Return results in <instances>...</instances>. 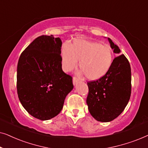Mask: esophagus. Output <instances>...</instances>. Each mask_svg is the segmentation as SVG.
<instances>
[{"instance_id":"1","label":"esophagus","mask_w":148,"mask_h":148,"mask_svg":"<svg viewBox=\"0 0 148 148\" xmlns=\"http://www.w3.org/2000/svg\"><path fill=\"white\" fill-rule=\"evenodd\" d=\"M79 79L77 78L76 77H74L73 79V83L74 85H75L77 83L79 82Z\"/></svg>"}]
</instances>
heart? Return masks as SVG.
<instances>
[{
    "label": "heart",
    "instance_id": "b5f03b06",
    "mask_svg": "<svg viewBox=\"0 0 148 148\" xmlns=\"http://www.w3.org/2000/svg\"><path fill=\"white\" fill-rule=\"evenodd\" d=\"M62 66L64 71H70L78 65L90 80L104 77L113 63L112 50L108 45L84 39H75L71 45L62 44Z\"/></svg>",
    "mask_w": 148,
    "mask_h": 148
}]
</instances>
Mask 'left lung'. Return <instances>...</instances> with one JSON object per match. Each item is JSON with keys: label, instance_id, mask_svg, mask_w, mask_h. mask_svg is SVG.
Instances as JSON below:
<instances>
[{"label": "left lung", "instance_id": "left-lung-1", "mask_svg": "<svg viewBox=\"0 0 148 148\" xmlns=\"http://www.w3.org/2000/svg\"><path fill=\"white\" fill-rule=\"evenodd\" d=\"M114 52L121 50L108 38ZM89 92L86 102L90 114L100 122H110L120 115L128 104L131 93V70L124 54L113 60L110 70L102 78L87 83Z\"/></svg>", "mask_w": 148, "mask_h": 148}]
</instances>
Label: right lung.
Here are the masks:
<instances>
[{
  "label": "right lung",
  "instance_id": "1",
  "mask_svg": "<svg viewBox=\"0 0 148 148\" xmlns=\"http://www.w3.org/2000/svg\"><path fill=\"white\" fill-rule=\"evenodd\" d=\"M62 41L53 36L36 38L21 54L17 90L20 102L35 118L46 121L59 114L73 78L62 69Z\"/></svg>",
  "mask_w": 148,
  "mask_h": 148
}]
</instances>
